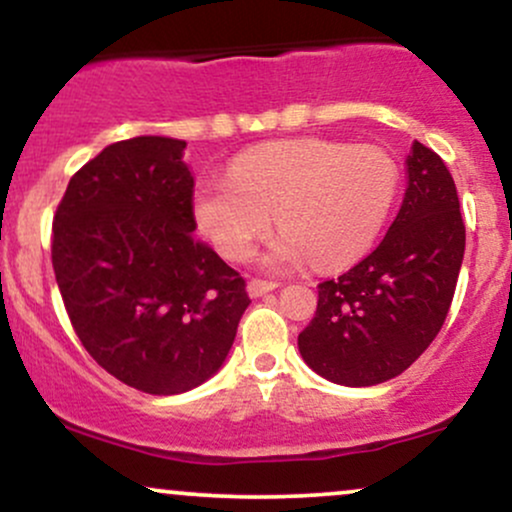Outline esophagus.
Masks as SVG:
<instances>
[{"mask_svg": "<svg viewBox=\"0 0 512 512\" xmlns=\"http://www.w3.org/2000/svg\"><path fill=\"white\" fill-rule=\"evenodd\" d=\"M276 286L279 284H274V281H262V279H252L250 284H248V293H250V298H260V296H264V293H269V291H274Z\"/></svg>", "mask_w": 512, "mask_h": 512, "instance_id": "esophagus-1", "label": "esophagus"}]
</instances>
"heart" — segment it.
Returning a JSON list of instances; mask_svg holds the SVG:
<instances>
[{
	"label": "heart",
	"mask_w": 512,
	"mask_h": 512,
	"mask_svg": "<svg viewBox=\"0 0 512 512\" xmlns=\"http://www.w3.org/2000/svg\"><path fill=\"white\" fill-rule=\"evenodd\" d=\"M399 163L373 144L286 139L240 154L195 190V219L226 260L250 257L274 219L272 269H344L373 248L399 192Z\"/></svg>",
	"instance_id": "b5f03b06"
}]
</instances>
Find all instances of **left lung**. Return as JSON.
Returning a JSON list of instances; mask_svg holds the SVG:
<instances>
[{
	"label": "left lung",
	"instance_id": "1",
	"mask_svg": "<svg viewBox=\"0 0 512 512\" xmlns=\"http://www.w3.org/2000/svg\"><path fill=\"white\" fill-rule=\"evenodd\" d=\"M462 257L455 180L436 151L414 142L402 207L383 243L339 279L317 286L315 317L298 334L303 361L346 387L404 373L443 327Z\"/></svg>",
	"mask_w": 512,
	"mask_h": 512
}]
</instances>
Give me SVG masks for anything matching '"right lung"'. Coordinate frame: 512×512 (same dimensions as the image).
<instances>
[{
	"label": "right lung",
	"instance_id": "add662e5",
	"mask_svg": "<svg viewBox=\"0 0 512 512\" xmlns=\"http://www.w3.org/2000/svg\"><path fill=\"white\" fill-rule=\"evenodd\" d=\"M185 142L105 146L69 180L52 267L74 332L98 366L149 395H180L226 361L250 305L245 281L192 236Z\"/></svg>",
	"mask_w": 512,
	"mask_h": 512
}]
</instances>
